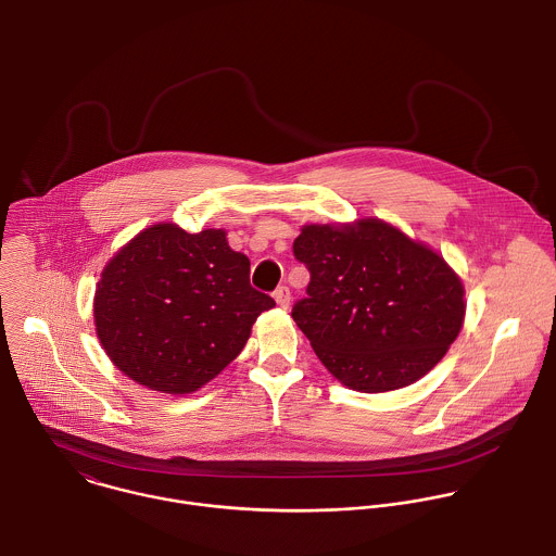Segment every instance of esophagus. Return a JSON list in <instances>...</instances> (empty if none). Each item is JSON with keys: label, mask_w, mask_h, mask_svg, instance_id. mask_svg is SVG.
<instances>
[{"label": "esophagus", "mask_w": 556, "mask_h": 556, "mask_svg": "<svg viewBox=\"0 0 556 556\" xmlns=\"http://www.w3.org/2000/svg\"><path fill=\"white\" fill-rule=\"evenodd\" d=\"M273 296H275L277 305H279V307H283V309L290 305V299H292V294H290V288H288V286H279V288L273 292Z\"/></svg>", "instance_id": "34e87169"}]
</instances>
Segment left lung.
Here are the masks:
<instances>
[{
    "label": "left lung",
    "instance_id": "left-lung-1",
    "mask_svg": "<svg viewBox=\"0 0 556 556\" xmlns=\"http://www.w3.org/2000/svg\"><path fill=\"white\" fill-rule=\"evenodd\" d=\"M294 257L309 270L292 318L346 388L390 392L425 377L464 325L459 277L396 227L366 218L307 225Z\"/></svg>",
    "mask_w": 556,
    "mask_h": 556
}]
</instances>
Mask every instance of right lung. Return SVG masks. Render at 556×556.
<instances>
[{"label":"right lung","mask_w":556,"mask_h":556,"mask_svg":"<svg viewBox=\"0 0 556 556\" xmlns=\"http://www.w3.org/2000/svg\"><path fill=\"white\" fill-rule=\"evenodd\" d=\"M249 257L223 229L153 225L103 268L94 325L114 366L140 386L190 394L244 349L275 301L249 281Z\"/></svg>","instance_id":"obj_1"}]
</instances>
